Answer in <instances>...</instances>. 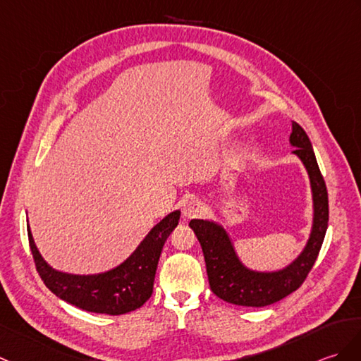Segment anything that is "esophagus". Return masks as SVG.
I'll return each mask as SVG.
<instances>
[{"instance_id": "obj_1", "label": "esophagus", "mask_w": 361, "mask_h": 361, "mask_svg": "<svg viewBox=\"0 0 361 361\" xmlns=\"http://www.w3.org/2000/svg\"><path fill=\"white\" fill-rule=\"evenodd\" d=\"M203 212H204V206L201 204V201L195 198L186 201L183 206V215L186 216V219H195V216H200Z\"/></svg>"}]
</instances>
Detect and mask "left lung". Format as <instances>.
Returning a JSON list of instances; mask_svg holds the SVG:
<instances>
[{"label": "left lung", "instance_id": "8db88e82", "mask_svg": "<svg viewBox=\"0 0 361 361\" xmlns=\"http://www.w3.org/2000/svg\"><path fill=\"white\" fill-rule=\"evenodd\" d=\"M289 141L295 147L292 154L306 167L314 201L311 235L294 262L280 271H252L241 263L228 231L221 224L209 220H190L189 223L203 249L211 290L228 303L263 307L288 297L303 284L322 249L329 220L328 190L311 140L300 124L292 123Z\"/></svg>", "mask_w": 361, "mask_h": 361}]
</instances>
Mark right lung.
Listing matches in <instances>:
<instances>
[{"mask_svg": "<svg viewBox=\"0 0 361 361\" xmlns=\"http://www.w3.org/2000/svg\"><path fill=\"white\" fill-rule=\"evenodd\" d=\"M178 220L180 211L166 215L121 264L94 275H75L54 269L41 257L29 226L27 235L41 280L56 297L87 312L121 315L141 307L152 295L158 259Z\"/></svg>", "mask_w": 361, "mask_h": 361, "instance_id": "right-lung-1", "label": "right lung"}]
</instances>
